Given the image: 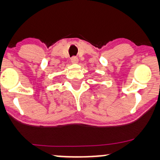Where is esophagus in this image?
Returning a JSON list of instances; mask_svg holds the SVG:
<instances>
[{
	"label": "esophagus",
	"mask_w": 160,
	"mask_h": 160,
	"mask_svg": "<svg viewBox=\"0 0 160 160\" xmlns=\"http://www.w3.org/2000/svg\"><path fill=\"white\" fill-rule=\"evenodd\" d=\"M71 61H72V63H78L79 60H78V58H77V57H73V58L71 59Z\"/></svg>",
	"instance_id": "1"
}]
</instances>
